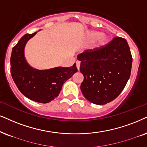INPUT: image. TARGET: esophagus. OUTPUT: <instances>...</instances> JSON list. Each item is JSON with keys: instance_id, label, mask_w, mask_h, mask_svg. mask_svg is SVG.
I'll return each instance as SVG.
<instances>
[{"instance_id": "34e87169", "label": "esophagus", "mask_w": 147, "mask_h": 147, "mask_svg": "<svg viewBox=\"0 0 147 147\" xmlns=\"http://www.w3.org/2000/svg\"><path fill=\"white\" fill-rule=\"evenodd\" d=\"M80 64H81V63H80L79 61H77V62H76V66H77V68L78 70H79V68H80Z\"/></svg>"}]
</instances>
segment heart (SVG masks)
Returning a JSON list of instances; mask_svg holds the SVG:
<instances>
[{"label": "heart", "mask_w": 147, "mask_h": 147, "mask_svg": "<svg viewBox=\"0 0 147 147\" xmlns=\"http://www.w3.org/2000/svg\"><path fill=\"white\" fill-rule=\"evenodd\" d=\"M102 36V33L100 32H95V31H92V32H89L86 34V41L88 43H92L96 41V40L100 39L99 40V43H98V47H102V46L107 43V38L105 36Z\"/></svg>", "instance_id": "1"}]
</instances>
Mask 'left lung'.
<instances>
[{
  "label": "left lung",
  "instance_id": "8db88e82",
  "mask_svg": "<svg viewBox=\"0 0 147 147\" xmlns=\"http://www.w3.org/2000/svg\"><path fill=\"white\" fill-rule=\"evenodd\" d=\"M80 71L84 79L81 90L91 102L103 105L121 94L130 77L132 57L127 40L115 37L111 41L94 50L77 55Z\"/></svg>",
  "mask_w": 147,
  "mask_h": 147
}]
</instances>
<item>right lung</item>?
Listing matches in <instances>:
<instances>
[{"mask_svg":"<svg viewBox=\"0 0 147 147\" xmlns=\"http://www.w3.org/2000/svg\"><path fill=\"white\" fill-rule=\"evenodd\" d=\"M36 33L24 35L13 47L11 73L23 95L36 102L48 103L59 95L63 84L77 72V68L75 63L70 67H55L48 70L31 67L24 57V48L28 40Z\"/></svg>","mask_w":147,"mask_h":147,"instance_id":"1","label":"right lung"}]
</instances>
